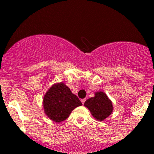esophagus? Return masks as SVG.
<instances>
[{
    "instance_id": "obj_1",
    "label": "esophagus",
    "mask_w": 154,
    "mask_h": 154,
    "mask_svg": "<svg viewBox=\"0 0 154 154\" xmlns=\"http://www.w3.org/2000/svg\"><path fill=\"white\" fill-rule=\"evenodd\" d=\"M85 101H86L85 99H82V100H81V103H83V104H84V103H85Z\"/></svg>"
}]
</instances>
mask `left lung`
I'll list each match as a JSON object with an SVG mask.
<instances>
[{
	"label": "left lung",
	"mask_w": 154,
	"mask_h": 154,
	"mask_svg": "<svg viewBox=\"0 0 154 154\" xmlns=\"http://www.w3.org/2000/svg\"><path fill=\"white\" fill-rule=\"evenodd\" d=\"M84 106L88 109L92 116L98 121H103L112 114V103L107 95L100 91L95 93V97L88 99L84 103Z\"/></svg>",
	"instance_id": "obj_1"
}]
</instances>
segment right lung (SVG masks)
Here are the masks:
<instances>
[{"label": "right lung", "instance_id": "obj_1", "mask_svg": "<svg viewBox=\"0 0 154 154\" xmlns=\"http://www.w3.org/2000/svg\"><path fill=\"white\" fill-rule=\"evenodd\" d=\"M81 105L78 97L62 82L54 84L43 98L45 113L55 122L66 120L71 112Z\"/></svg>", "mask_w": 154, "mask_h": 154}]
</instances>
